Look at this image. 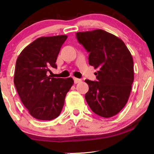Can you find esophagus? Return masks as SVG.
<instances>
[{
  "instance_id": "obj_1",
  "label": "esophagus",
  "mask_w": 154,
  "mask_h": 154,
  "mask_svg": "<svg viewBox=\"0 0 154 154\" xmlns=\"http://www.w3.org/2000/svg\"><path fill=\"white\" fill-rule=\"evenodd\" d=\"M73 81H74L75 83H80V82H81L82 80L77 79V78H73Z\"/></svg>"
}]
</instances>
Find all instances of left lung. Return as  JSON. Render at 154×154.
Wrapping results in <instances>:
<instances>
[{"mask_svg":"<svg viewBox=\"0 0 154 154\" xmlns=\"http://www.w3.org/2000/svg\"><path fill=\"white\" fill-rule=\"evenodd\" d=\"M78 41L90 52L89 64L99 71L97 81L85 80L86 102L94 113L110 118L127 103L134 81L133 59L124 42L102 29L77 32Z\"/></svg>","mask_w":154,"mask_h":154,"instance_id":"obj_1","label":"left lung"}]
</instances>
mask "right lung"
<instances>
[{
    "mask_svg": "<svg viewBox=\"0 0 154 154\" xmlns=\"http://www.w3.org/2000/svg\"><path fill=\"white\" fill-rule=\"evenodd\" d=\"M67 35L41 37L21 52L16 62L14 83L21 101L35 119L50 121L60 116L73 79L50 78Z\"/></svg>",
    "mask_w": 154,
    "mask_h": 154,
    "instance_id": "right-lung-1",
    "label": "right lung"
}]
</instances>
